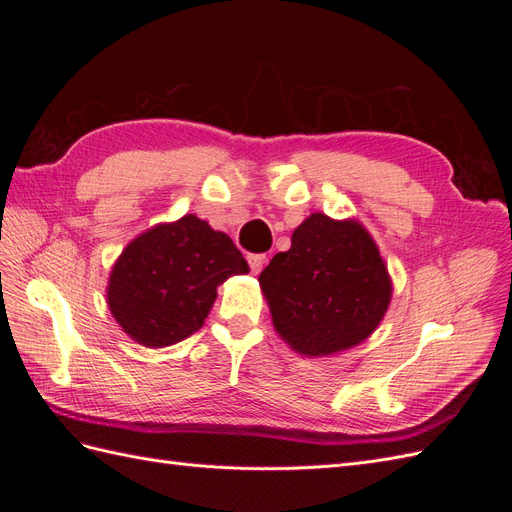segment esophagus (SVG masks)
<instances>
[{
	"label": "esophagus",
	"instance_id": "obj_1",
	"mask_svg": "<svg viewBox=\"0 0 512 512\" xmlns=\"http://www.w3.org/2000/svg\"><path fill=\"white\" fill-rule=\"evenodd\" d=\"M247 262H250L252 273H260L262 267H265L267 256L265 254H247Z\"/></svg>",
	"mask_w": 512,
	"mask_h": 512
}]
</instances>
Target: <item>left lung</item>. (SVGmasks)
<instances>
[{
    "mask_svg": "<svg viewBox=\"0 0 512 512\" xmlns=\"http://www.w3.org/2000/svg\"><path fill=\"white\" fill-rule=\"evenodd\" d=\"M258 282L277 333L301 354L327 356L361 344L391 301L378 247L356 222L312 213Z\"/></svg>",
    "mask_w": 512,
    "mask_h": 512,
    "instance_id": "8db88e82",
    "label": "left lung"
}]
</instances>
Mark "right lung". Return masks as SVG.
<instances>
[{
    "label": "right lung",
    "instance_id": "right-lung-1",
    "mask_svg": "<svg viewBox=\"0 0 512 512\" xmlns=\"http://www.w3.org/2000/svg\"><path fill=\"white\" fill-rule=\"evenodd\" d=\"M241 273L247 262L232 239L185 215L123 250L108 280V307L138 344L170 346L203 327L218 286Z\"/></svg>",
    "mask_w": 512,
    "mask_h": 512
}]
</instances>
